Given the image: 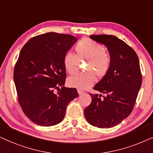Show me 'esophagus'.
I'll return each mask as SVG.
<instances>
[{
    "label": "esophagus",
    "instance_id": "obj_1",
    "mask_svg": "<svg viewBox=\"0 0 153 153\" xmlns=\"http://www.w3.org/2000/svg\"><path fill=\"white\" fill-rule=\"evenodd\" d=\"M84 92H85L84 91L81 90V89H78V93L79 94V95H80V94H82L84 93Z\"/></svg>",
    "mask_w": 153,
    "mask_h": 153
}]
</instances>
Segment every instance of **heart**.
<instances>
[{
	"label": "heart",
	"instance_id": "b5f03b06",
	"mask_svg": "<svg viewBox=\"0 0 153 153\" xmlns=\"http://www.w3.org/2000/svg\"><path fill=\"white\" fill-rule=\"evenodd\" d=\"M76 55L68 52L64 56V66L70 75L78 72L80 62H87V71L70 77L69 86L85 89L91 86L96 80L95 75L102 78L108 73L112 65V58L103 45L89 39H82L77 42L75 48Z\"/></svg>",
	"mask_w": 153,
	"mask_h": 153
}]
</instances>
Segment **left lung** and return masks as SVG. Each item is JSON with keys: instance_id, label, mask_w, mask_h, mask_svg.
<instances>
[{"instance_id": "1", "label": "left lung", "mask_w": 153, "mask_h": 153, "mask_svg": "<svg viewBox=\"0 0 153 153\" xmlns=\"http://www.w3.org/2000/svg\"><path fill=\"white\" fill-rule=\"evenodd\" d=\"M90 38L105 45L112 58L109 72L93 89L104 94H89L91 102L85 116L91 125L111 128L120 124L133 111L142 84L138 57L131 47L112 35H92Z\"/></svg>"}]
</instances>
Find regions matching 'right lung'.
I'll return each mask as SVG.
<instances>
[{"mask_svg":"<svg viewBox=\"0 0 153 153\" xmlns=\"http://www.w3.org/2000/svg\"><path fill=\"white\" fill-rule=\"evenodd\" d=\"M76 41L68 34L46 33L30 38L20 52L14 69L18 101L36 125L59 123L67 105L78 96L75 88L64 86V56Z\"/></svg>","mask_w":153,"mask_h":153,"instance_id":"1","label":"right lung"}]
</instances>
